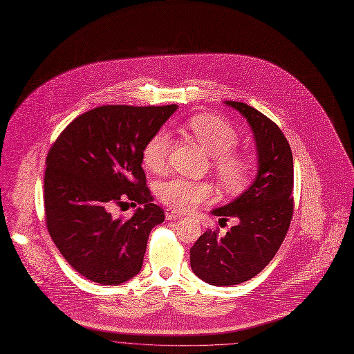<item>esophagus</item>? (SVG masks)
Returning a JSON list of instances; mask_svg holds the SVG:
<instances>
[{"label": "esophagus", "mask_w": 354, "mask_h": 354, "mask_svg": "<svg viewBox=\"0 0 354 354\" xmlns=\"http://www.w3.org/2000/svg\"><path fill=\"white\" fill-rule=\"evenodd\" d=\"M165 216H167V219H178V218H180V216H183V215H182V212H179V211H176V209L167 208V209H165Z\"/></svg>", "instance_id": "1"}]
</instances>
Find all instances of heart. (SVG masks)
I'll return each instance as SVG.
<instances>
[{"label":"heart","instance_id":"obj_1","mask_svg":"<svg viewBox=\"0 0 354 354\" xmlns=\"http://www.w3.org/2000/svg\"><path fill=\"white\" fill-rule=\"evenodd\" d=\"M183 129L212 157L216 176L227 190H241L250 182L254 165L246 156L233 150L239 136L229 122L215 115L200 113L192 116ZM169 150V133L165 131L156 132L142 150L145 167L154 174H164L168 167ZM209 194L211 186L207 182L185 178H174L158 186L160 200L179 211L193 209Z\"/></svg>","mask_w":354,"mask_h":354}]
</instances>
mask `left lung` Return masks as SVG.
<instances>
[{
    "label": "left lung",
    "instance_id": "1",
    "mask_svg": "<svg viewBox=\"0 0 354 354\" xmlns=\"http://www.w3.org/2000/svg\"><path fill=\"white\" fill-rule=\"evenodd\" d=\"M225 104L248 120L259 169L239 197L211 211L221 219L236 218L238 223L223 236L208 229L190 249L192 271L214 286L238 285L261 272L281 248L293 214V157L282 131L245 102Z\"/></svg>",
    "mask_w": 354,
    "mask_h": 354
}]
</instances>
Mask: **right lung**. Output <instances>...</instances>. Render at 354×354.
I'll return each instance as SVG.
<instances>
[{"label": "right lung", "mask_w": 354, "mask_h": 354, "mask_svg": "<svg viewBox=\"0 0 354 354\" xmlns=\"http://www.w3.org/2000/svg\"><path fill=\"white\" fill-rule=\"evenodd\" d=\"M178 109L102 105L73 120L48 151L44 176L46 223L59 253L84 278L121 285L143 266L151 229L164 222L142 168L146 142ZM142 203L131 218L109 208Z\"/></svg>", "instance_id": "obj_1"}]
</instances>
